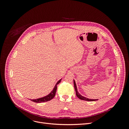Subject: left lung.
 I'll return each mask as SVG.
<instances>
[{
  "label": "left lung",
  "instance_id": "8db88e82",
  "mask_svg": "<svg viewBox=\"0 0 129 129\" xmlns=\"http://www.w3.org/2000/svg\"><path fill=\"white\" fill-rule=\"evenodd\" d=\"M74 88H75V91H76V94L77 97L81 99V100H86V101H96L97 100V99H89V98H87L86 97H85L84 96H83L82 95H81V94L78 92V91H77V86L75 83V81L74 80Z\"/></svg>",
  "mask_w": 129,
  "mask_h": 129
}]
</instances>
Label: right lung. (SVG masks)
<instances>
[{"instance_id": "obj_1", "label": "right lung", "mask_w": 129, "mask_h": 129, "mask_svg": "<svg viewBox=\"0 0 129 129\" xmlns=\"http://www.w3.org/2000/svg\"><path fill=\"white\" fill-rule=\"evenodd\" d=\"M61 80L62 79H59L58 82L56 83V84H55V86H54V88L53 89L52 91L49 93L47 94V95L41 97V98H38V99H31V101H33V102L35 103H44V102H46V101H48L51 100V99H52L54 96L55 95V93L57 90V85L60 82Z\"/></svg>"}]
</instances>
